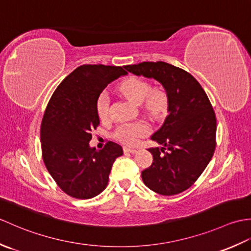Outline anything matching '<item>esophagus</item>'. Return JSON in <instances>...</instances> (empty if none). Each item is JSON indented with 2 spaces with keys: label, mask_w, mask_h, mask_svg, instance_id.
<instances>
[{
  "label": "esophagus",
  "mask_w": 251,
  "mask_h": 251,
  "mask_svg": "<svg viewBox=\"0 0 251 251\" xmlns=\"http://www.w3.org/2000/svg\"><path fill=\"white\" fill-rule=\"evenodd\" d=\"M124 152H125V153H131V154H134V153H137V150H136V149L124 148Z\"/></svg>",
  "instance_id": "obj_1"
}]
</instances>
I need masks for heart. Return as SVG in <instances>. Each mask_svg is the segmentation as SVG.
Instances as JSON below:
<instances>
[{
  "instance_id": "obj_1",
  "label": "heart",
  "mask_w": 251,
  "mask_h": 251,
  "mask_svg": "<svg viewBox=\"0 0 251 251\" xmlns=\"http://www.w3.org/2000/svg\"><path fill=\"white\" fill-rule=\"evenodd\" d=\"M119 92L131 103L140 104L143 101L146 110L152 115H158L166 108V94L161 88H150L145 79L131 76L125 79L120 86ZM97 112L101 120H105L109 115V98L105 93L101 94L97 100ZM150 131V126L146 122L138 121L127 123L117 127L115 138L122 143L136 145L139 138L146 136Z\"/></svg>"
}]
</instances>
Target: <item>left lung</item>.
<instances>
[{
	"label": "left lung",
	"mask_w": 251,
	"mask_h": 251,
	"mask_svg": "<svg viewBox=\"0 0 251 251\" xmlns=\"http://www.w3.org/2000/svg\"><path fill=\"white\" fill-rule=\"evenodd\" d=\"M125 69L137 76L156 79L167 96L168 115L151 137L163 147L149 149L153 163L141 173L143 183L161 195L179 194L199 179L214 155L215 111L201 84L182 69L163 61Z\"/></svg>",
	"instance_id": "8db88e82"
}]
</instances>
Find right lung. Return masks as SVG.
Here are the masks:
<instances>
[{
	"mask_svg": "<svg viewBox=\"0 0 251 251\" xmlns=\"http://www.w3.org/2000/svg\"><path fill=\"white\" fill-rule=\"evenodd\" d=\"M124 67L84 65L57 87L41 126L42 154L50 176L68 195L79 200L97 196L123 149L109 141L102 150L89 146L99 125L97 100L108 84L127 72Z\"/></svg>",
	"mask_w": 251,
	"mask_h": 251,
	"instance_id": "add662e5",
	"label": "right lung"
}]
</instances>
